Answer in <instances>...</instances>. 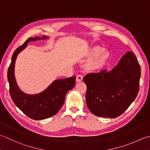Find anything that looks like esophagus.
<instances>
[{
  "mask_svg": "<svg viewBox=\"0 0 150 150\" xmlns=\"http://www.w3.org/2000/svg\"><path fill=\"white\" fill-rule=\"evenodd\" d=\"M83 75H77V77H76V81H77V83H79L81 82V81H83Z\"/></svg>",
  "mask_w": 150,
  "mask_h": 150,
  "instance_id": "1",
  "label": "esophagus"
}]
</instances>
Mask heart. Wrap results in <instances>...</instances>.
<instances>
[{
  "label": "heart",
  "instance_id": "obj_1",
  "mask_svg": "<svg viewBox=\"0 0 150 150\" xmlns=\"http://www.w3.org/2000/svg\"><path fill=\"white\" fill-rule=\"evenodd\" d=\"M91 58L86 64V67L89 70H98L104 67L110 58V52L107 48H102L100 46H94L89 49L86 54Z\"/></svg>",
  "mask_w": 150,
  "mask_h": 150
}]
</instances>
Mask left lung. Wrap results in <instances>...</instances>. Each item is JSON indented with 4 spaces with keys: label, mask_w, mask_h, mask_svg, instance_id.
I'll use <instances>...</instances> for the list:
<instances>
[{
    "label": "left lung",
    "mask_w": 150,
    "mask_h": 150,
    "mask_svg": "<svg viewBox=\"0 0 150 150\" xmlns=\"http://www.w3.org/2000/svg\"><path fill=\"white\" fill-rule=\"evenodd\" d=\"M141 69L137 57L127 52L113 69L87 74L86 102L91 112L100 117L115 118L137 98Z\"/></svg>",
    "instance_id": "8db88e82"
}]
</instances>
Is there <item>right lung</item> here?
Instances as JSON below:
<instances>
[{
    "label": "right lung",
    "instance_id": "add662e5",
    "mask_svg": "<svg viewBox=\"0 0 150 150\" xmlns=\"http://www.w3.org/2000/svg\"><path fill=\"white\" fill-rule=\"evenodd\" d=\"M47 38L45 35L42 37L29 38L14 51L8 69L10 94L13 103L23 113L34 120H41L55 115L63 105L67 92L75 85L76 77L74 76L55 80L47 89L37 94H25L18 87L14 75L15 62L18 54L26 48L28 42Z\"/></svg>",
    "mask_w": 150,
    "mask_h": 150
}]
</instances>
